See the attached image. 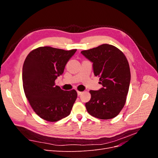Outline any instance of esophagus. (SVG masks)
<instances>
[{"label": "esophagus", "mask_w": 158, "mask_h": 158, "mask_svg": "<svg viewBox=\"0 0 158 158\" xmlns=\"http://www.w3.org/2000/svg\"><path fill=\"white\" fill-rule=\"evenodd\" d=\"M77 94H78V96H80V95L82 94V92H79V91H77Z\"/></svg>", "instance_id": "obj_1"}]
</instances>
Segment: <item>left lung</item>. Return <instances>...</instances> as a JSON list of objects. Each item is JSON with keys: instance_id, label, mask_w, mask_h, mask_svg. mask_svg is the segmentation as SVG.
Instances as JSON below:
<instances>
[{"instance_id": "left-lung-1", "label": "left lung", "mask_w": 158, "mask_h": 158, "mask_svg": "<svg viewBox=\"0 0 158 158\" xmlns=\"http://www.w3.org/2000/svg\"><path fill=\"white\" fill-rule=\"evenodd\" d=\"M81 53L92 62L94 75L99 76V84L103 85L98 91H89L91 99L85 103L87 111L100 119L115 117L125 106L131 82L130 67L125 55L109 44Z\"/></svg>"}]
</instances>
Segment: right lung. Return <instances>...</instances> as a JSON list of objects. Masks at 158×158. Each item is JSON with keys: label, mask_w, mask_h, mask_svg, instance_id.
<instances>
[{"label": "right lung", "mask_w": 158, "mask_h": 158, "mask_svg": "<svg viewBox=\"0 0 158 158\" xmlns=\"http://www.w3.org/2000/svg\"><path fill=\"white\" fill-rule=\"evenodd\" d=\"M76 51L40 47L31 51L23 63L26 97L33 111L45 121L56 122L69 116L77 98L75 89L64 91L55 83Z\"/></svg>", "instance_id": "1"}]
</instances>
